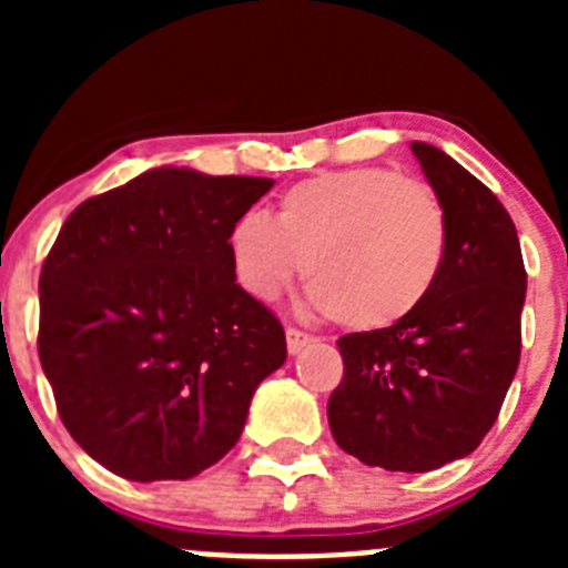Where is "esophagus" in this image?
Wrapping results in <instances>:
<instances>
[{
    "mask_svg": "<svg viewBox=\"0 0 568 568\" xmlns=\"http://www.w3.org/2000/svg\"><path fill=\"white\" fill-rule=\"evenodd\" d=\"M287 349H290V355H295V353H301V349H304V346L310 344V335L307 333H301V329H295V327H287Z\"/></svg>",
    "mask_w": 568,
    "mask_h": 568,
    "instance_id": "34e87169",
    "label": "esophagus"
}]
</instances>
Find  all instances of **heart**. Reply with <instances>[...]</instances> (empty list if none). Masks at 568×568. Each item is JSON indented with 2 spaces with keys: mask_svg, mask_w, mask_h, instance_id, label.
Segmentation results:
<instances>
[{
  "mask_svg": "<svg viewBox=\"0 0 568 568\" xmlns=\"http://www.w3.org/2000/svg\"><path fill=\"white\" fill-rule=\"evenodd\" d=\"M233 273L275 301L304 267L307 304L353 329H384L433 295L449 250L438 193L384 168L329 170L293 184L273 222L241 215L227 239Z\"/></svg>",
  "mask_w": 568,
  "mask_h": 568,
  "instance_id": "obj_1",
  "label": "heart"
}]
</instances>
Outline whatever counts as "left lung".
<instances>
[{"label":"left lung","mask_w":568,"mask_h":568,"mask_svg":"<svg viewBox=\"0 0 568 568\" xmlns=\"http://www.w3.org/2000/svg\"><path fill=\"white\" fill-rule=\"evenodd\" d=\"M409 148L446 210L444 273L409 318L338 338L344 378L327 404L335 444L389 471L478 449L518 373L526 301L518 230L498 195L444 150Z\"/></svg>","instance_id":"1"}]
</instances>
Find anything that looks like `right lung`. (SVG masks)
<instances>
[{
    "mask_svg": "<svg viewBox=\"0 0 568 568\" xmlns=\"http://www.w3.org/2000/svg\"><path fill=\"white\" fill-rule=\"evenodd\" d=\"M273 179L153 168L68 215L39 275L62 424L128 480H187L235 446L287 338L235 284L230 230Z\"/></svg>",
    "mask_w": 568,
    "mask_h": 568,
    "instance_id": "add662e5",
    "label": "right lung"
}]
</instances>
